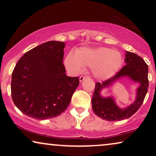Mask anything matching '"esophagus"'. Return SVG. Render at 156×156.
<instances>
[{"label":"esophagus","instance_id":"34e87169","mask_svg":"<svg viewBox=\"0 0 156 156\" xmlns=\"http://www.w3.org/2000/svg\"><path fill=\"white\" fill-rule=\"evenodd\" d=\"M87 78V76H81L80 77V82H82L83 80H85V79Z\"/></svg>","mask_w":156,"mask_h":156}]
</instances>
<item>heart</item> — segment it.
I'll return each mask as SVG.
<instances>
[{
  "instance_id": "b5f03b06",
  "label": "heart",
  "mask_w": 156,
  "mask_h": 156,
  "mask_svg": "<svg viewBox=\"0 0 156 156\" xmlns=\"http://www.w3.org/2000/svg\"><path fill=\"white\" fill-rule=\"evenodd\" d=\"M121 53L106 48H87L69 53L65 59V66L70 73L79 74L84 67L92 68L94 76L98 80L112 77L122 65Z\"/></svg>"
}]
</instances>
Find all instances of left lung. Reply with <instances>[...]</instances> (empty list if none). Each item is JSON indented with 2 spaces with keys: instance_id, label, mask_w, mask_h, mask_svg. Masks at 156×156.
Segmentation results:
<instances>
[{
  "instance_id": "1",
  "label": "left lung",
  "mask_w": 156,
  "mask_h": 156,
  "mask_svg": "<svg viewBox=\"0 0 156 156\" xmlns=\"http://www.w3.org/2000/svg\"><path fill=\"white\" fill-rule=\"evenodd\" d=\"M124 67L113 77L95 85L94 92L91 99L94 112L102 119L109 121H122L133 115L144 102L148 88L147 64L141 57L135 53L126 51ZM126 77L132 81L138 83L140 86L136 89L135 101L126 108H120L117 105L113 97L104 98L101 92L120 78Z\"/></svg>"
}]
</instances>
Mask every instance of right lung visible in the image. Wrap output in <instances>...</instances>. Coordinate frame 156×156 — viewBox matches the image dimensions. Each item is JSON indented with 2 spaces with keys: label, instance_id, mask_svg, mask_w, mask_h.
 Returning a JSON list of instances; mask_svg holds the SVG:
<instances>
[{
  "label": "right lung",
  "instance_id": "1",
  "mask_svg": "<svg viewBox=\"0 0 156 156\" xmlns=\"http://www.w3.org/2000/svg\"><path fill=\"white\" fill-rule=\"evenodd\" d=\"M65 43L49 41L25 53L12 73L11 95L21 112L38 120L65 112L80 84L65 74Z\"/></svg>",
  "mask_w": 156,
  "mask_h": 156
}]
</instances>
